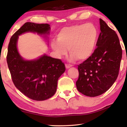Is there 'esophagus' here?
Returning a JSON list of instances; mask_svg holds the SVG:
<instances>
[{"instance_id": "obj_1", "label": "esophagus", "mask_w": 127, "mask_h": 127, "mask_svg": "<svg viewBox=\"0 0 127 127\" xmlns=\"http://www.w3.org/2000/svg\"><path fill=\"white\" fill-rule=\"evenodd\" d=\"M71 66V65H70V64H65V68L66 69H69L70 68V67Z\"/></svg>"}]
</instances>
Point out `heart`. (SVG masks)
<instances>
[{
  "label": "heart",
  "mask_w": 127,
  "mask_h": 127,
  "mask_svg": "<svg viewBox=\"0 0 127 127\" xmlns=\"http://www.w3.org/2000/svg\"><path fill=\"white\" fill-rule=\"evenodd\" d=\"M98 32L90 23L76 25L61 29L51 47L59 57L65 56L69 49L71 59L84 61L90 57L95 47Z\"/></svg>",
  "instance_id": "obj_1"
}]
</instances>
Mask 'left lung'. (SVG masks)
<instances>
[{
    "instance_id": "left-lung-1",
    "label": "left lung",
    "mask_w": 127,
    "mask_h": 127,
    "mask_svg": "<svg viewBox=\"0 0 127 127\" xmlns=\"http://www.w3.org/2000/svg\"><path fill=\"white\" fill-rule=\"evenodd\" d=\"M101 32L96 48L90 57L78 65L77 90L86 96L94 97L106 92L119 74L122 50L115 31L99 19Z\"/></svg>"
}]
</instances>
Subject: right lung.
I'll return each mask as SVG.
<instances>
[{
  "instance_id": "obj_1",
  "label": "right lung",
  "mask_w": 127,
  "mask_h": 127,
  "mask_svg": "<svg viewBox=\"0 0 127 127\" xmlns=\"http://www.w3.org/2000/svg\"><path fill=\"white\" fill-rule=\"evenodd\" d=\"M50 25L26 22L13 34L8 46L6 61L13 84L29 98L45 100L55 94L57 81L65 70L60 59L44 55L34 61H25L18 53L17 42L18 36L26 32L48 34Z\"/></svg>"
}]
</instances>
